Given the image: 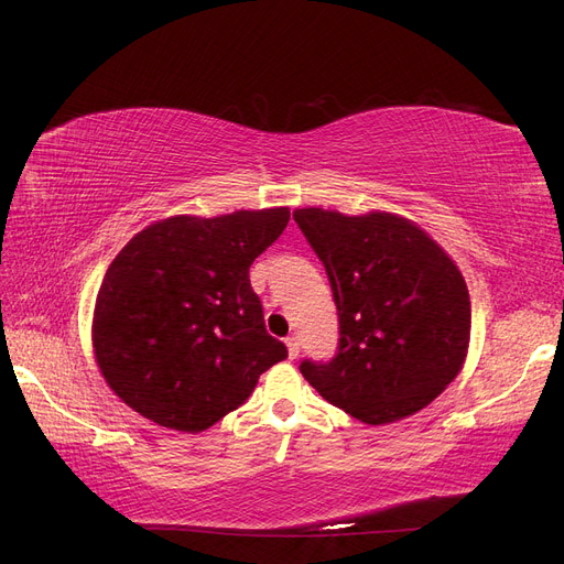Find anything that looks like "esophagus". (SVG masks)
<instances>
[{
	"label": "esophagus",
	"instance_id": "34e87169",
	"mask_svg": "<svg viewBox=\"0 0 564 564\" xmlns=\"http://www.w3.org/2000/svg\"><path fill=\"white\" fill-rule=\"evenodd\" d=\"M285 346H288L290 358L295 360V358L300 356V337H295V335H293V337H288V339H285Z\"/></svg>",
	"mask_w": 564,
	"mask_h": 564
}]
</instances>
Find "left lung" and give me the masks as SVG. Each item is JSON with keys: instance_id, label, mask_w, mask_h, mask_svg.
I'll return each instance as SVG.
<instances>
[{"instance_id": "left-lung-1", "label": "left lung", "mask_w": 564, "mask_h": 564, "mask_svg": "<svg viewBox=\"0 0 564 564\" xmlns=\"http://www.w3.org/2000/svg\"><path fill=\"white\" fill-rule=\"evenodd\" d=\"M293 218L325 267L339 316L335 356L302 360L304 379L367 425L425 409L467 358L471 304L460 271L398 216L300 208Z\"/></svg>"}]
</instances>
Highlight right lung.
<instances>
[{
  "label": "right lung",
  "mask_w": 564,
  "mask_h": 564,
  "mask_svg": "<svg viewBox=\"0 0 564 564\" xmlns=\"http://www.w3.org/2000/svg\"><path fill=\"white\" fill-rule=\"evenodd\" d=\"M288 220V208L176 216L120 250L97 293L93 346L124 404L162 427L202 432L288 358L248 279Z\"/></svg>",
  "instance_id": "right-lung-1"
}]
</instances>
